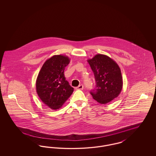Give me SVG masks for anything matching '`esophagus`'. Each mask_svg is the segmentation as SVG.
I'll list each match as a JSON object with an SVG mask.
<instances>
[{"mask_svg":"<svg viewBox=\"0 0 156 156\" xmlns=\"http://www.w3.org/2000/svg\"><path fill=\"white\" fill-rule=\"evenodd\" d=\"M75 89L76 90H82L83 89V85H80L78 87H76Z\"/></svg>","mask_w":156,"mask_h":156,"instance_id":"obj_1","label":"esophagus"}]
</instances>
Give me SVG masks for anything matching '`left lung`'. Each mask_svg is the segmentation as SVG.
Listing matches in <instances>:
<instances>
[{
    "label": "left lung",
    "mask_w": 156,
    "mask_h": 156,
    "mask_svg": "<svg viewBox=\"0 0 156 156\" xmlns=\"http://www.w3.org/2000/svg\"><path fill=\"white\" fill-rule=\"evenodd\" d=\"M95 76V89L90 94L101 104L110 102L119 96L123 86V80L119 66L104 54H97L88 60Z\"/></svg>",
    "instance_id": "left-lung-1"
}]
</instances>
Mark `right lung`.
I'll list each match as a JSON object with an SVG mask.
<instances>
[{"mask_svg": "<svg viewBox=\"0 0 156 156\" xmlns=\"http://www.w3.org/2000/svg\"><path fill=\"white\" fill-rule=\"evenodd\" d=\"M69 61L67 56L54 55L45 62L37 76L38 96L46 106L54 110L60 108L74 91L64 74Z\"/></svg>", "mask_w": 156, "mask_h": 156, "instance_id": "1", "label": "right lung"}]
</instances>
